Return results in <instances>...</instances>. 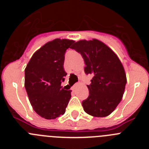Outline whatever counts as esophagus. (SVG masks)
<instances>
[{"label":"esophagus","mask_w":149,"mask_h":149,"mask_svg":"<svg viewBox=\"0 0 149 149\" xmlns=\"http://www.w3.org/2000/svg\"><path fill=\"white\" fill-rule=\"evenodd\" d=\"M77 85H78V84H74V86H73V89H76V87H77Z\"/></svg>","instance_id":"1"}]
</instances>
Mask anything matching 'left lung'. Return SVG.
Returning <instances> with one entry per match:
<instances>
[{"label":"left lung","mask_w":149,"mask_h":149,"mask_svg":"<svg viewBox=\"0 0 149 149\" xmlns=\"http://www.w3.org/2000/svg\"><path fill=\"white\" fill-rule=\"evenodd\" d=\"M72 48L83 56L85 73L93 76L87 85L89 97L82 102L84 111L95 117L107 116L120 103L127 83L120 60L111 48L96 39L76 42Z\"/></svg>","instance_id":"obj_1"}]
</instances>
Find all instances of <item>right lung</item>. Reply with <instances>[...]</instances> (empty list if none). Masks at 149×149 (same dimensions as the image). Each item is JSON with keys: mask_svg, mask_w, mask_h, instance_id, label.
<instances>
[{"mask_svg": "<svg viewBox=\"0 0 149 149\" xmlns=\"http://www.w3.org/2000/svg\"><path fill=\"white\" fill-rule=\"evenodd\" d=\"M74 40L55 39L36 51L24 70V86L34 111L46 119L65 113L71 90L61 86L64 77L65 51Z\"/></svg>", "mask_w": 149, "mask_h": 149, "instance_id": "obj_1", "label": "right lung"}]
</instances>
